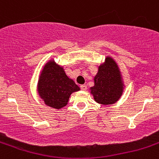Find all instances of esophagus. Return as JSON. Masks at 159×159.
I'll list each match as a JSON object with an SVG mask.
<instances>
[{"label": "esophagus", "mask_w": 159, "mask_h": 159, "mask_svg": "<svg viewBox=\"0 0 159 159\" xmlns=\"http://www.w3.org/2000/svg\"><path fill=\"white\" fill-rule=\"evenodd\" d=\"M80 89H81V90L85 91V90L87 89V86H86L85 84H82V85H80Z\"/></svg>", "instance_id": "1"}]
</instances>
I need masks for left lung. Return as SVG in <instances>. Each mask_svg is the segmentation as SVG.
<instances>
[{"label":"left lung","mask_w":159,"mask_h":159,"mask_svg":"<svg viewBox=\"0 0 159 159\" xmlns=\"http://www.w3.org/2000/svg\"><path fill=\"white\" fill-rule=\"evenodd\" d=\"M94 85L90 88V93L98 103L111 105L120 99L125 84L117 63L111 57L98 66L97 75L93 78Z\"/></svg>","instance_id":"1"}]
</instances>
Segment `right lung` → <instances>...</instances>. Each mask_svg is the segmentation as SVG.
Instances as JSON below:
<instances>
[{
  "label": "right lung",
  "instance_id": "obj_1",
  "mask_svg": "<svg viewBox=\"0 0 159 159\" xmlns=\"http://www.w3.org/2000/svg\"><path fill=\"white\" fill-rule=\"evenodd\" d=\"M80 89L72 79L65 72L63 66L49 60L43 67L39 76L37 90L44 103L55 109L67 105L72 93Z\"/></svg>",
  "mask_w": 159,
  "mask_h": 159
}]
</instances>
